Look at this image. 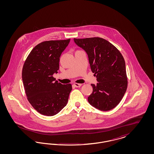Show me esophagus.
I'll use <instances>...</instances> for the list:
<instances>
[{
	"instance_id": "esophagus-1",
	"label": "esophagus",
	"mask_w": 154,
	"mask_h": 154,
	"mask_svg": "<svg viewBox=\"0 0 154 154\" xmlns=\"http://www.w3.org/2000/svg\"><path fill=\"white\" fill-rule=\"evenodd\" d=\"M74 85L75 87H77V88H79V87H80L81 86V84L74 83Z\"/></svg>"
}]
</instances>
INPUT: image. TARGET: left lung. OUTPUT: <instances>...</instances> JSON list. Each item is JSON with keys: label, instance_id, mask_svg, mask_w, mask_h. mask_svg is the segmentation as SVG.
Listing matches in <instances>:
<instances>
[{"label": "left lung", "instance_id": "obj_1", "mask_svg": "<svg viewBox=\"0 0 154 154\" xmlns=\"http://www.w3.org/2000/svg\"><path fill=\"white\" fill-rule=\"evenodd\" d=\"M74 41L87 53L91 71L98 81L96 85L91 84L93 91L88 102L101 111L114 109L128 87L123 56L114 45L100 37L74 38Z\"/></svg>", "mask_w": 154, "mask_h": 154}]
</instances>
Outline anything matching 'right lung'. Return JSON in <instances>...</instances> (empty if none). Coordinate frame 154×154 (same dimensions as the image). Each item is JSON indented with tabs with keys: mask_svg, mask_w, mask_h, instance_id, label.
Masks as SVG:
<instances>
[{
	"mask_svg": "<svg viewBox=\"0 0 154 154\" xmlns=\"http://www.w3.org/2000/svg\"><path fill=\"white\" fill-rule=\"evenodd\" d=\"M70 40L42 42L33 48L24 62L22 78L26 95L32 107L42 115L58 114L68 102L72 84L55 82L53 74L58 73L60 57Z\"/></svg>",
	"mask_w": 154,
	"mask_h": 154,
	"instance_id": "obj_1",
	"label": "right lung"
}]
</instances>
